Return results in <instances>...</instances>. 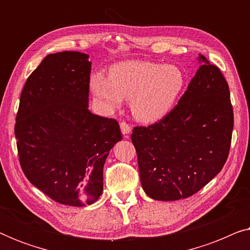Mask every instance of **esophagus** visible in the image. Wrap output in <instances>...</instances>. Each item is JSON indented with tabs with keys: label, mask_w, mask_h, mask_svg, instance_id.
I'll return each mask as SVG.
<instances>
[{
	"label": "esophagus",
	"mask_w": 250,
	"mask_h": 250,
	"mask_svg": "<svg viewBox=\"0 0 250 250\" xmlns=\"http://www.w3.org/2000/svg\"><path fill=\"white\" fill-rule=\"evenodd\" d=\"M121 129H122L123 134L127 135V134H129V133H131L132 127H131V126H129L126 122H122V123H121Z\"/></svg>",
	"instance_id": "esophagus-1"
}]
</instances>
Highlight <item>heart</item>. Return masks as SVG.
Here are the masks:
<instances>
[{"mask_svg":"<svg viewBox=\"0 0 250 250\" xmlns=\"http://www.w3.org/2000/svg\"><path fill=\"white\" fill-rule=\"evenodd\" d=\"M184 85L181 68L143 60L122 61L110 68L109 76L98 71L90 81L94 97L105 109L118 108L123 99H131L133 115L145 123L165 117L176 104Z\"/></svg>","mask_w":250,"mask_h":250,"instance_id":"obj_1","label":"heart"}]
</instances>
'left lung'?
<instances>
[{
    "instance_id": "left-lung-1",
    "label": "left lung",
    "mask_w": 250,
    "mask_h": 250,
    "mask_svg": "<svg viewBox=\"0 0 250 250\" xmlns=\"http://www.w3.org/2000/svg\"><path fill=\"white\" fill-rule=\"evenodd\" d=\"M199 69L175 107L131 135L140 180L155 200L184 199L214 179L230 151L233 109L228 82L203 54Z\"/></svg>"
}]
</instances>
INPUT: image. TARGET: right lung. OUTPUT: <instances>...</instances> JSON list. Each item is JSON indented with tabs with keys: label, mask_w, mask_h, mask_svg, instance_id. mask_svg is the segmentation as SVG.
Instances as JSON below:
<instances>
[{
	"label": "right lung",
	"mask_w": 250,
	"mask_h": 250,
	"mask_svg": "<svg viewBox=\"0 0 250 250\" xmlns=\"http://www.w3.org/2000/svg\"><path fill=\"white\" fill-rule=\"evenodd\" d=\"M90 74L87 54H49L27 78L16 117L23 174L47 197L68 206L99 199L104 162L122 140L116 119L88 110Z\"/></svg>",
	"instance_id": "obj_1"
}]
</instances>
